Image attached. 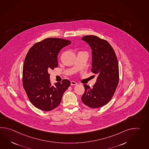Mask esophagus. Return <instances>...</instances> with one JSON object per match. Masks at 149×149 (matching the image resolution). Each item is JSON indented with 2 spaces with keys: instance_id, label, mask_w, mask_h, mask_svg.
<instances>
[{
  "instance_id": "34e87169",
  "label": "esophagus",
  "mask_w": 149,
  "mask_h": 149,
  "mask_svg": "<svg viewBox=\"0 0 149 149\" xmlns=\"http://www.w3.org/2000/svg\"><path fill=\"white\" fill-rule=\"evenodd\" d=\"M76 84H77V83L75 82V81H72L70 82V85L71 86H75Z\"/></svg>"
}]
</instances>
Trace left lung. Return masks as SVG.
I'll return each instance as SVG.
<instances>
[{"label":"left lung","mask_w":149,"mask_h":149,"mask_svg":"<svg viewBox=\"0 0 149 149\" xmlns=\"http://www.w3.org/2000/svg\"><path fill=\"white\" fill-rule=\"evenodd\" d=\"M82 40L92 50L93 73L97 75L93 88L84 84L85 91L82 101L91 108H98L109 102L119 83V65L112 47L105 40L93 35L83 37Z\"/></svg>","instance_id":"obj_1"}]
</instances>
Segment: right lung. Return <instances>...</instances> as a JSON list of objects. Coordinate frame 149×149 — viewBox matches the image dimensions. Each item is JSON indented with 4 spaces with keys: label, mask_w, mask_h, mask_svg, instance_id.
Segmentation results:
<instances>
[{
    "label": "right lung",
    "mask_w": 149,
    "mask_h": 149,
    "mask_svg": "<svg viewBox=\"0 0 149 149\" xmlns=\"http://www.w3.org/2000/svg\"><path fill=\"white\" fill-rule=\"evenodd\" d=\"M70 44L68 40L49 38L35 44L26 54L23 66V88L30 102L38 109L50 111L56 108L70 85L68 79L52 85L48 73L58 67L57 56L61 49Z\"/></svg>",
    "instance_id": "right-lung-1"
}]
</instances>
